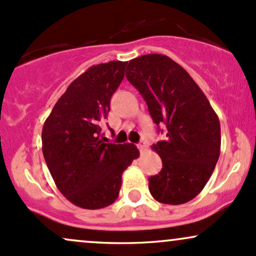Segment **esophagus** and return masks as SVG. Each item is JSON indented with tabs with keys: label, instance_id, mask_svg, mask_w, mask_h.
<instances>
[{
	"label": "esophagus",
	"instance_id": "1",
	"mask_svg": "<svg viewBox=\"0 0 256 256\" xmlns=\"http://www.w3.org/2000/svg\"><path fill=\"white\" fill-rule=\"evenodd\" d=\"M137 148L140 149V152H144L146 148V144L144 142H140V143H138V144H137Z\"/></svg>",
	"mask_w": 256,
	"mask_h": 256
}]
</instances>
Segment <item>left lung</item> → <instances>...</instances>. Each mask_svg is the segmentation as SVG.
I'll list each match as a JSON object with an SVG mask.
<instances>
[{
    "instance_id": "1",
    "label": "left lung",
    "mask_w": 256,
    "mask_h": 256,
    "mask_svg": "<svg viewBox=\"0 0 256 256\" xmlns=\"http://www.w3.org/2000/svg\"><path fill=\"white\" fill-rule=\"evenodd\" d=\"M126 78L144 98L152 122L167 128L165 140L152 146L162 170L148 179L149 192L161 204L189 202L202 192L218 162V116L189 73L166 55L134 58Z\"/></svg>"
}]
</instances>
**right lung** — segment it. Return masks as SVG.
<instances>
[{
    "label": "right lung",
    "mask_w": 256,
    "mask_h": 256,
    "mask_svg": "<svg viewBox=\"0 0 256 256\" xmlns=\"http://www.w3.org/2000/svg\"><path fill=\"white\" fill-rule=\"evenodd\" d=\"M126 64L91 66L70 84L43 125L42 150L49 172L64 198L85 210L113 204L122 172L140 155L136 146L108 143L101 132Z\"/></svg>",
    "instance_id": "add662e5"
}]
</instances>
